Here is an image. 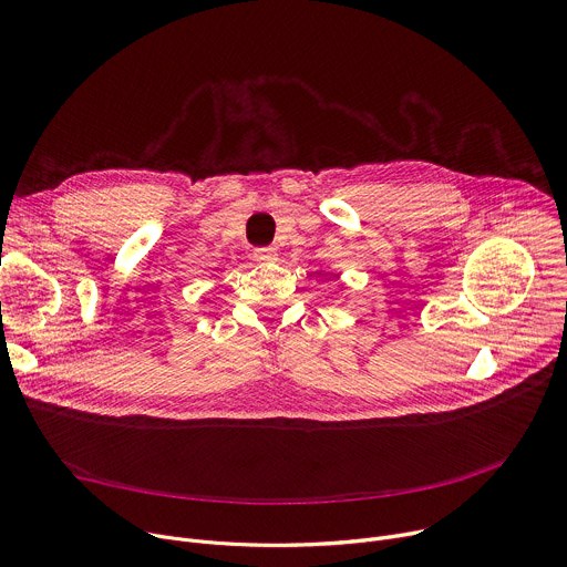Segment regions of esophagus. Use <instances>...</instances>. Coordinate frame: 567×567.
<instances>
[{"label":"esophagus","instance_id":"34e87169","mask_svg":"<svg viewBox=\"0 0 567 567\" xmlns=\"http://www.w3.org/2000/svg\"><path fill=\"white\" fill-rule=\"evenodd\" d=\"M256 260L262 262V265H271V262L278 260V254H276V249L265 247V249H258V251H256Z\"/></svg>","mask_w":567,"mask_h":567}]
</instances>
